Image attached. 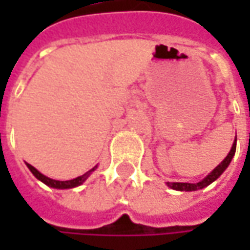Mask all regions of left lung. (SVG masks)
Returning <instances> with one entry per match:
<instances>
[{"mask_svg":"<svg viewBox=\"0 0 250 250\" xmlns=\"http://www.w3.org/2000/svg\"><path fill=\"white\" fill-rule=\"evenodd\" d=\"M236 150V139L234 140V145L229 150V153L227 154V157L218 166H217L206 178H203L202 181H199L196 184H189V182H167V187L171 188V189H175V190H185V192H192V190H199V189H203V188L208 187L211 182H214L217 178L220 177L224 171L227 169V167L229 166L231 160L234 157Z\"/></svg>","mask_w":250,"mask_h":250,"instance_id":"left-lung-1","label":"left lung"}]
</instances>
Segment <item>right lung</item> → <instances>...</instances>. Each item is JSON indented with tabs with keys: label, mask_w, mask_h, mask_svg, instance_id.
Listing matches in <instances>:
<instances>
[{
	"label": "right lung",
	"mask_w": 250,
	"mask_h": 250,
	"mask_svg": "<svg viewBox=\"0 0 250 250\" xmlns=\"http://www.w3.org/2000/svg\"><path fill=\"white\" fill-rule=\"evenodd\" d=\"M26 166H27V168L32 171V174H33L34 177L37 178L39 181H42V182L45 184L47 187L55 188V189H69V188L79 187V185H82L83 182L89 178V175H90L91 172L97 168V166H96L94 168H91L90 171H87L86 174H83V175H81V177L78 178H73V179H69V181H57V179H51V178L43 175L42 172H39V171H37L33 166H30V164H26Z\"/></svg>",
	"instance_id": "obj_1"
}]
</instances>
